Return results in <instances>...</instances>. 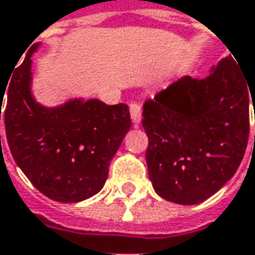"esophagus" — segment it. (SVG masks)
<instances>
[{
  "label": "esophagus",
  "mask_w": 255,
  "mask_h": 255,
  "mask_svg": "<svg viewBox=\"0 0 255 255\" xmlns=\"http://www.w3.org/2000/svg\"><path fill=\"white\" fill-rule=\"evenodd\" d=\"M129 115H131V121L138 126L141 121V106L138 104H131L129 105Z\"/></svg>",
  "instance_id": "obj_1"
}]
</instances>
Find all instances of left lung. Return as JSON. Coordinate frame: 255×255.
<instances>
[{"label": "left lung", "mask_w": 255, "mask_h": 255, "mask_svg": "<svg viewBox=\"0 0 255 255\" xmlns=\"http://www.w3.org/2000/svg\"><path fill=\"white\" fill-rule=\"evenodd\" d=\"M232 55L213 65L206 79L184 77L143 106L149 178L168 201L191 206L207 200L243 160L255 79L244 76Z\"/></svg>", "instance_id": "1"}]
</instances>
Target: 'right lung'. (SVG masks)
I'll return each instance as SVG.
<instances>
[{
    "instance_id": "right-lung-1",
    "label": "right lung",
    "mask_w": 255,
    "mask_h": 255,
    "mask_svg": "<svg viewBox=\"0 0 255 255\" xmlns=\"http://www.w3.org/2000/svg\"><path fill=\"white\" fill-rule=\"evenodd\" d=\"M33 45L7 86L5 134L12 157L36 188L61 203H79L105 185L109 163L131 127L128 105L74 98L58 106L32 93ZM4 92H0V120ZM1 138V137H0Z\"/></svg>"
}]
</instances>
